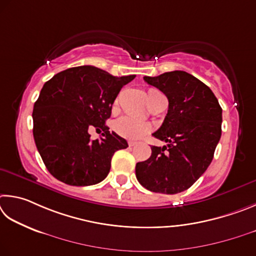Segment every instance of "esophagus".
Instances as JSON below:
<instances>
[{
  "label": "esophagus",
  "mask_w": 256,
  "mask_h": 256,
  "mask_svg": "<svg viewBox=\"0 0 256 256\" xmlns=\"http://www.w3.org/2000/svg\"><path fill=\"white\" fill-rule=\"evenodd\" d=\"M136 144H137V142H134V140H129V142H128V145H129V146H130V147H132V146H135Z\"/></svg>",
  "instance_id": "obj_1"
}]
</instances>
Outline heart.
Wrapping results in <instances>:
<instances>
[{"label":"heart","mask_w":256,"mask_h":256,"mask_svg":"<svg viewBox=\"0 0 256 256\" xmlns=\"http://www.w3.org/2000/svg\"><path fill=\"white\" fill-rule=\"evenodd\" d=\"M150 91H158V90L150 88ZM114 132L118 134L119 136L132 140H140V138L144 137L153 129L150 124L146 122V121H142L140 119H137L135 116H121V118H119L114 122Z\"/></svg>","instance_id":"b5f03b06"}]
</instances>
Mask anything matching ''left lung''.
Returning <instances> with one entry per match:
<instances>
[{"mask_svg": "<svg viewBox=\"0 0 256 256\" xmlns=\"http://www.w3.org/2000/svg\"><path fill=\"white\" fill-rule=\"evenodd\" d=\"M144 80L168 100V114L153 134L168 146H152L150 158L136 164V178L147 190L176 194L189 189L212 163L222 136V110L212 90L186 72Z\"/></svg>", "mask_w": 256, "mask_h": 256, "instance_id": "obj_1", "label": "left lung"}]
</instances>
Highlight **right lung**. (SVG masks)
<instances>
[{
    "mask_svg": "<svg viewBox=\"0 0 256 256\" xmlns=\"http://www.w3.org/2000/svg\"><path fill=\"white\" fill-rule=\"evenodd\" d=\"M135 78H116L85 65L62 70L44 84L34 106V138L54 178L76 186L104 180L114 152L128 147L127 140L109 132L106 120L120 90ZM92 128L102 130V137L91 140Z\"/></svg>",
    "mask_w": 256,
    "mask_h": 256,
    "instance_id": "1",
    "label": "right lung"
}]
</instances>
